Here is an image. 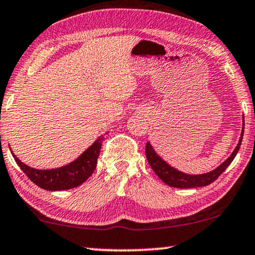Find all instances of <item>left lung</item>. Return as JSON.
I'll return each mask as SVG.
<instances>
[{"label":"left lung","instance_id":"8db88e82","mask_svg":"<svg viewBox=\"0 0 255 255\" xmlns=\"http://www.w3.org/2000/svg\"><path fill=\"white\" fill-rule=\"evenodd\" d=\"M244 117H243V127H242V134L239 137L237 146L235 147L233 153L230 154V157L227 159L226 161H223L221 165L216 167L215 169L211 170V172L204 173V174H187L181 172V170L176 169L175 167L169 165L168 162H166L160 155H159L153 146L151 145L150 142L146 143L145 146V154L146 159L149 161L151 168L153 169V172L157 174L158 177L166 183L167 185L173 188L178 189H189V188H198V187H206V185L211 184L212 182H214L221 174L227 169V167L231 164V161L234 160L236 157L237 152L241 147L243 134H244Z\"/></svg>","mask_w":255,"mask_h":255}]
</instances>
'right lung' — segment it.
<instances>
[{
	"label": "right lung",
	"instance_id": "add662e5",
	"mask_svg": "<svg viewBox=\"0 0 255 255\" xmlns=\"http://www.w3.org/2000/svg\"><path fill=\"white\" fill-rule=\"evenodd\" d=\"M103 139L104 136L101 135L75 160L71 161L67 165L58 167V168L51 169H36L29 167L21 160H19L16 154H13V151L10 150L18 166L33 183L44 190H49V191H62V190L79 187L91 176V174L96 168Z\"/></svg>",
	"mask_w": 255,
	"mask_h": 255
}]
</instances>
